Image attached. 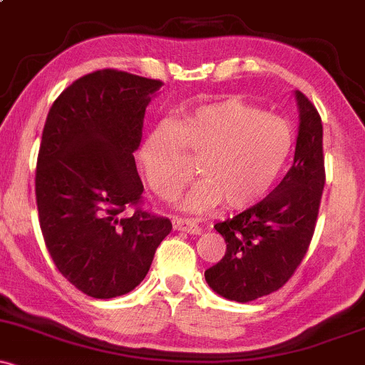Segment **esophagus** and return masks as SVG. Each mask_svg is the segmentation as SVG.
<instances>
[{"label": "esophagus", "mask_w": 365, "mask_h": 365, "mask_svg": "<svg viewBox=\"0 0 365 365\" xmlns=\"http://www.w3.org/2000/svg\"><path fill=\"white\" fill-rule=\"evenodd\" d=\"M173 227H175V231H180V232H189V234H201V225L197 224L195 220H190V218H175L173 220Z\"/></svg>", "instance_id": "obj_1"}]
</instances>
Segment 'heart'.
I'll use <instances>...</instances> for the list:
<instances>
[{
	"label": "heart",
	"mask_w": 365,
	"mask_h": 365,
	"mask_svg": "<svg viewBox=\"0 0 365 365\" xmlns=\"http://www.w3.org/2000/svg\"><path fill=\"white\" fill-rule=\"evenodd\" d=\"M295 134L289 120L237 99L199 105L182 124L160 120L140 147L147 182L173 197L192 175L187 148L199 159L202 176L183 195L182 206L205 212L222 199L241 210L262 201L285 170Z\"/></svg>",
	"instance_id": "obj_1"
}]
</instances>
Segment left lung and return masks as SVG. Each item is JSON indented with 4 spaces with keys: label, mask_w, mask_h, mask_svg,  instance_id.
<instances>
[{
    "label": "left lung",
    "mask_w": 365,
    "mask_h": 365,
    "mask_svg": "<svg viewBox=\"0 0 365 365\" xmlns=\"http://www.w3.org/2000/svg\"><path fill=\"white\" fill-rule=\"evenodd\" d=\"M294 96L299 129L292 168L267 197L215 225L227 250L205 278L229 301L250 302L278 290L312 243L325 185L324 128L312 101L299 91Z\"/></svg>",
    "instance_id": "8db88e82"
}]
</instances>
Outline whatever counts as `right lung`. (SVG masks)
<instances>
[{"mask_svg":"<svg viewBox=\"0 0 365 365\" xmlns=\"http://www.w3.org/2000/svg\"><path fill=\"white\" fill-rule=\"evenodd\" d=\"M160 80L94 71L61 92L47 115L36 164L45 245L61 274L94 299L136 289L171 222L138 205V150L145 110Z\"/></svg>","mask_w":365,"mask_h":365,"instance_id":"obj_1","label":"right lung"}]
</instances>
